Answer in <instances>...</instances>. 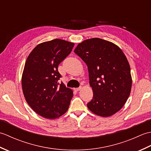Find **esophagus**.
<instances>
[{
    "label": "esophagus",
    "mask_w": 151,
    "mask_h": 151,
    "mask_svg": "<svg viewBox=\"0 0 151 151\" xmlns=\"http://www.w3.org/2000/svg\"><path fill=\"white\" fill-rule=\"evenodd\" d=\"M82 89V87H78V88H75L74 89H75V91H78L81 90V89Z\"/></svg>",
    "instance_id": "34e87169"
}]
</instances>
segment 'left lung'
<instances>
[{"mask_svg": "<svg viewBox=\"0 0 151 151\" xmlns=\"http://www.w3.org/2000/svg\"><path fill=\"white\" fill-rule=\"evenodd\" d=\"M74 52L88 66L93 91L88 108L102 117L119 111L132 87L130 65L123 51L110 41L92 38L79 43Z\"/></svg>", "mask_w": 151, "mask_h": 151, "instance_id": "obj_1", "label": "left lung"}]
</instances>
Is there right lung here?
Here are the masks:
<instances>
[{
  "mask_svg": "<svg viewBox=\"0 0 151 151\" xmlns=\"http://www.w3.org/2000/svg\"><path fill=\"white\" fill-rule=\"evenodd\" d=\"M75 45L55 39L37 45L28 56L22 76V88L27 103L41 116L55 119L65 114L73 91L59 82V64Z\"/></svg>",
  "mask_w": 151,
  "mask_h": 151,
  "instance_id": "obj_1",
  "label": "right lung"
}]
</instances>
